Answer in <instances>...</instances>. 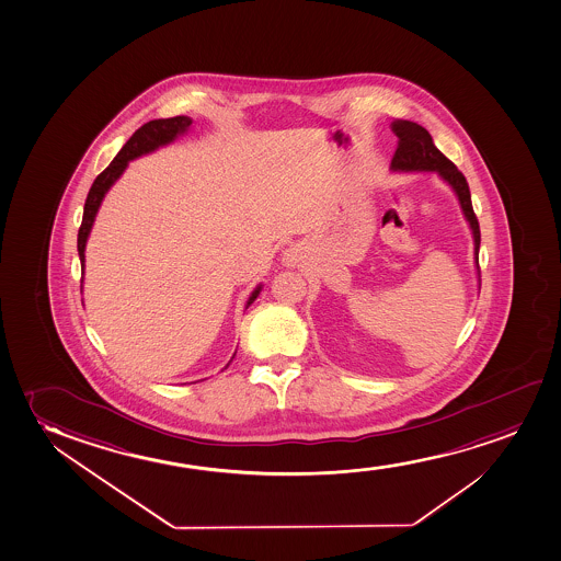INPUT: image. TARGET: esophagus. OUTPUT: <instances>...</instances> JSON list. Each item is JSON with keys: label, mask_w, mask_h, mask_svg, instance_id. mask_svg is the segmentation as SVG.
<instances>
[{"label": "esophagus", "mask_w": 561, "mask_h": 561, "mask_svg": "<svg viewBox=\"0 0 561 561\" xmlns=\"http://www.w3.org/2000/svg\"><path fill=\"white\" fill-rule=\"evenodd\" d=\"M284 261L287 266H295V264L299 262V255H297V251H289V253H285Z\"/></svg>", "instance_id": "esophagus-1"}]
</instances>
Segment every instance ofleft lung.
I'll return each instance as SVG.
<instances>
[{"label":"left lung","instance_id":"1","mask_svg":"<svg viewBox=\"0 0 561 561\" xmlns=\"http://www.w3.org/2000/svg\"><path fill=\"white\" fill-rule=\"evenodd\" d=\"M392 131L398 137V148L393 153L390 169L392 171H436L442 176L453 192L459 197L460 209L465 213L466 220L470 225L473 236V259H476V268H478V279H480V222L473 213L472 197H470V188L466 182L465 175L460 173L457 165L451 160H447L444 153L437 150L434 140L430 137V133L408 119H396L392 122Z\"/></svg>","mask_w":561,"mask_h":561}]
</instances>
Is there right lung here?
Listing matches in <instances>:
<instances>
[{
  "label": "right lung",
  "instance_id": "add662e5",
  "mask_svg": "<svg viewBox=\"0 0 561 561\" xmlns=\"http://www.w3.org/2000/svg\"><path fill=\"white\" fill-rule=\"evenodd\" d=\"M190 125H192V119L188 116L168 117V119H152V122H148L140 129L133 133L131 139L125 142L124 148L117 152L116 158L112 160L108 168L104 169L101 175L96 176L93 186L89 190L85 207H83L80 232H78V253H80L81 268H85V243H88L89 232L93 228L96 211L101 207L102 199L106 196V192L112 188V184L122 176L125 168L129 165V161L139 158V156H145V153L153 152L160 146L173 142L179 135H184V133L188 131ZM261 289L262 285H256V289L251 293L245 308L255 302Z\"/></svg>",
  "mask_w": 561,
  "mask_h": 561
}]
</instances>
